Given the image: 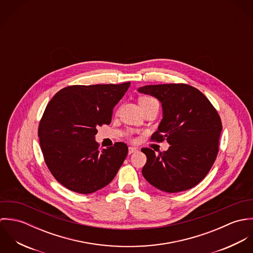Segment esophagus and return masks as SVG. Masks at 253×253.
Wrapping results in <instances>:
<instances>
[{"label": "esophagus", "mask_w": 253, "mask_h": 253, "mask_svg": "<svg viewBox=\"0 0 253 253\" xmlns=\"http://www.w3.org/2000/svg\"><path fill=\"white\" fill-rule=\"evenodd\" d=\"M136 151H138V148H137V147L130 146V147L128 148V154H129V155L132 154V153H134V152H136Z\"/></svg>", "instance_id": "1"}]
</instances>
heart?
I'll list each match as a JSON object with an SVG mask.
<instances>
[{
	"instance_id": "b5f03b06",
	"label": "heart",
	"mask_w": 253,
	"mask_h": 253,
	"mask_svg": "<svg viewBox=\"0 0 253 253\" xmlns=\"http://www.w3.org/2000/svg\"><path fill=\"white\" fill-rule=\"evenodd\" d=\"M149 102H158L155 98L151 97V96H142L139 99V104H143V103H149Z\"/></svg>"
}]
</instances>
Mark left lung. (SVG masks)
Returning a JSON list of instances; mask_svg holds the SVG:
<instances>
[{"instance_id": "obj_1", "label": "left lung", "mask_w": 253, "mask_h": 253, "mask_svg": "<svg viewBox=\"0 0 253 253\" xmlns=\"http://www.w3.org/2000/svg\"><path fill=\"white\" fill-rule=\"evenodd\" d=\"M139 92L157 97L164 118L151 141L170 147L158 155L150 148L142 169L145 179L161 191L178 193L198 185L210 172L219 151L220 116L208 97L187 84H150Z\"/></svg>"}]
</instances>
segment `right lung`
<instances>
[{
    "label": "right lung",
    "mask_w": 253,
    "mask_h": 253,
    "mask_svg": "<svg viewBox=\"0 0 253 253\" xmlns=\"http://www.w3.org/2000/svg\"><path fill=\"white\" fill-rule=\"evenodd\" d=\"M130 85L75 84L60 89L47 103L38 136L44 163L53 177L70 191L93 193L116 176L128 148L116 142L99 149L97 127L110 125L113 109Z\"/></svg>",
    "instance_id": "add662e5"
}]
</instances>
